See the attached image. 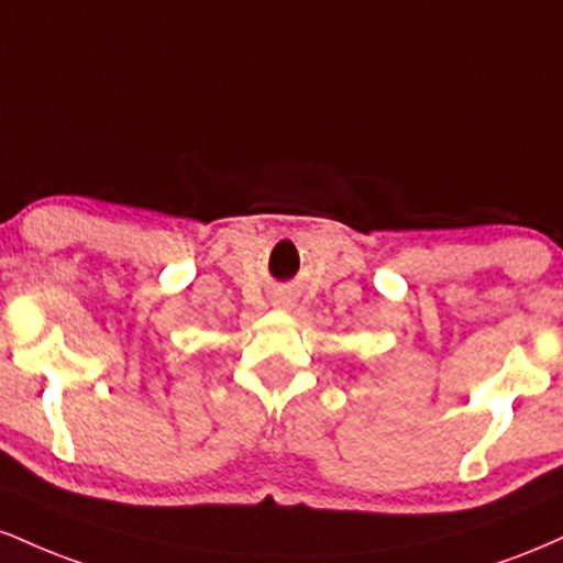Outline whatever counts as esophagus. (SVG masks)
<instances>
[{
	"label": "esophagus",
	"mask_w": 563,
	"mask_h": 563,
	"mask_svg": "<svg viewBox=\"0 0 563 563\" xmlns=\"http://www.w3.org/2000/svg\"><path fill=\"white\" fill-rule=\"evenodd\" d=\"M275 303H277V307H290V299H288V296H280V299H275Z\"/></svg>",
	"instance_id": "34e87169"
}]
</instances>
